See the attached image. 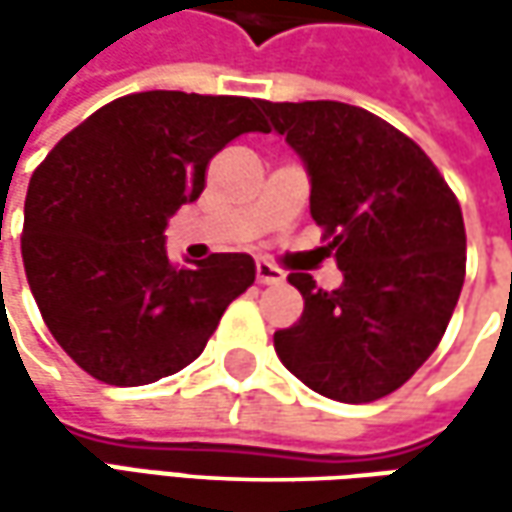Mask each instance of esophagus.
Listing matches in <instances>:
<instances>
[{
  "mask_svg": "<svg viewBox=\"0 0 512 512\" xmlns=\"http://www.w3.org/2000/svg\"><path fill=\"white\" fill-rule=\"evenodd\" d=\"M256 279L262 285H279V282H285V273L270 262H256Z\"/></svg>",
  "mask_w": 512,
  "mask_h": 512,
  "instance_id": "34e87169",
  "label": "esophagus"
}]
</instances>
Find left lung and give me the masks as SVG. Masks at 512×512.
<instances>
[{
  "mask_svg": "<svg viewBox=\"0 0 512 512\" xmlns=\"http://www.w3.org/2000/svg\"><path fill=\"white\" fill-rule=\"evenodd\" d=\"M310 173V216L342 287L290 273L305 310L273 347L310 390L347 404L399 390L442 342L467 265L462 207L410 136L344 102H262Z\"/></svg>",
  "mask_w": 512,
  "mask_h": 512,
  "instance_id": "1",
  "label": "left lung"
}]
</instances>
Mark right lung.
Wrapping results in <instances>:
<instances>
[{
  "instance_id": "right-lung-1",
  "label": "right lung",
  "mask_w": 512,
  "mask_h": 512,
  "mask_svg": "<svg viewBox=\"0 0 512 512\" xmlns=\"http://www.w3.org/2000/svg\"><path fill=\"white\" fill-rule=\"evenodd\" d=\"M262 99L145 90L90 113L36 168L22 262L53 339L105 384L136 387L193 362L256 279L247 253L173 267L168 219L205 190L210 159L262 130Z\"/></svg>"
}]
</instances>
